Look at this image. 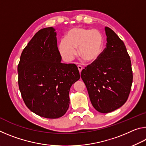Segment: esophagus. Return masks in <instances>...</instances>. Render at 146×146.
<instances>
[{
  "label": "esophagus",
  "instance_id": "esophagus-1",
  "mask_svg": "<svg viewBox=\"0 0 146 146\" xmlns=\"http://www.w3.org/2000/svg\"><path fill=\"white\" fill-rule=\"evenodd\" d=\"M77 67H78V69L79 72L81 73V71H82V69H83V67H82V66H80V65H78V66H77Z\"/></svg>",
  "mask_w": 146,
  "mask_h": 146
}]
</instances>
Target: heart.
Returning a JSON list of instances; mask_svg holds the SVG:
<instances>
[{
    "mask_svg": "<svg viewBox=\"0 0 146 146\" xmlns=\"http://www.w3.org/2000/svg\"><path fill=\"white\" fill-rule=\"evenodd\" d=\"M104 39L101 32L97 29L75 28L69 30L66 38L59 43L58 50L64 60L70 61L76 54L87 62H93L102 53Z\"/></svg>",
    "mask_w": 146,
    "mask_h": 146,
    "instance_id": "1",
    "label": "heart"
}]
</instances>
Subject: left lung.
Instances as JSON below:
<instances>
[{
  "label": "left lung",
  "instance_id": "left-lung-1",
  "mask_svg": "<svg viewBox=\"0 0 146 146\" xmlns=\"http://www.w3.org/2000/svg\"><path fill=\"white\" fill-rule=\"evenodd\" d=\"M105 31L106 48L97 60L81 72L91 104L102 113L124 104L133 82L131 62L124 43L111 29L106 27Z\"/></svg>",
  "mask_w": 146,
  "mask_h": 146
}]
</instances>
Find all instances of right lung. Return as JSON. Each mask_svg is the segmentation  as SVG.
I'll use <instances>...</instances> for the list:
<instances>
[{
  "label": "right lung",
  "mask_w": 146,
  "mask_h": 146,
  "mask_svg": "<svg viewBox=\"0 0 146 146\" xmlns=\"http://www.w3.org/2000/svg\"><path fill=\"white\" fill-rule=\"evenodd\" d=\"M55 29L36 32L21 53L18 83L26 106L47 118L62 117L70 105L71 86L80 78L75 64L61 62Z\"/></svg>",
  "instance_id": "add662e5"
}]
</instances>
